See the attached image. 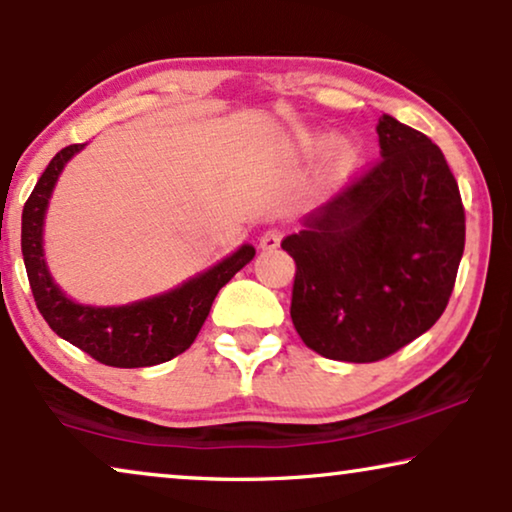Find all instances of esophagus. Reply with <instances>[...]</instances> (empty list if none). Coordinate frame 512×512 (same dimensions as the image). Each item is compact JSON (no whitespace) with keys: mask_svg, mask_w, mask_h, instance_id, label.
<instances>
[{"mask_svg":"<svg viewBox=\"0 0 512 512\" xmlns=\"http://www.w3.org/2000/svg\"><path fill=\"white\" fill-rule=\"evenodd\" d=\"M279 242H282V230L270 228L261 235V240H258V247H261L263 251H275L279 247Z\"/></svg>","mask_w":512,"mask_h":512,"instance_id":"obj_1","label":"esophagus"}]
</instances>
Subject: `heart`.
Segmentation results:
<instances>
[{
	"label": "heart",
	"mask_w": 512,
	"mask_h": 512,
	"mask_svg": "<svg viewBox=\"0 0 512 512\" xmlns=\"http://www.w3.org/2000/svg\"><path fill=\"white\" fill-rule=\"evenodd\" d=\"M328 146H331V151H328V167H331L335 177L352 172L361 158L359 144L352 137L333 139L328 132H303L298 137V149L303 153H310V156L312 153H321Z\"/></svg>",
	"instance_id": "obj_1"
}]
</instances>
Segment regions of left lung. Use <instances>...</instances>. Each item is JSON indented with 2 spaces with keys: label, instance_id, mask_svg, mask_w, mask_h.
I'll return each mask as SVG.
<instances>
[{
  "label": "left lung",
  "instance_id": "1",
  "mask_svg": "<svg viewBox=\"0 0 512 512\" xmlns=\"http://www.w3.org/2000/svg\"><path fill=\"white\" fill-rule=\"evenodd\" d=\"M377 137L380 163L282 242L296 261L293 326L333 361H380L429 331L464 256V207L443 151L389 114Z\"/></svg>",
  "mask_w": 512,
  "mask_h": 512
}]
</instances>
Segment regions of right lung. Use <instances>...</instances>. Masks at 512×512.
<instances>
[{
    "label": "right lung",
    "instance_id": "add662e5",
    "mask_svg": "<svg viewBox=\"0 0 512 512\" xmlns=\"http://www.w3.org/2000/svg\"><path fill=\"white\" fill-rule=\"evenodd\" d=\"M86 144H72L55 153L41 174L37 186L23 207V261L34 300L46 324L93 356L95 361L114 368L158 366L186 352L198 338L216 293L240 272L256 249L242 244L233 254L221 258L212 268L188 277L170 291L135 300L128 305H83L69 298L55 282L46 263L44 223L51 195L62 170Z\"/></svg>",
    "mask_w": 512,
    "mask_h": 512
}]
</instances>
